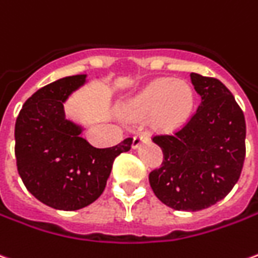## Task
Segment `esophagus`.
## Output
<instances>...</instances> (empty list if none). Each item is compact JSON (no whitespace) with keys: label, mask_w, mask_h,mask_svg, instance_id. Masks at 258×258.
I'll use <instances>...</instances> for the list:
<instances>
[{"label":"esophagus","mask_w":258,"mask_h":258,"mask_svg":"<svg viewBox=\"0 0 258 258\" xmlns=\"http://www.w3.org/2000/svg\"><path fill=\"white\" fill-rule=\"evenodd\" d=\"M148 141V134L147 133H137L133 138V148H137L141 145V142Z\"/></svg>","instance_id":"34e87169"}]
</instances>
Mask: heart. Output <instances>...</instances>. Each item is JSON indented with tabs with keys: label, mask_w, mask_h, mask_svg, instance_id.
Instances as JSON below:
<instances>
[{
	"label": "heart",
	"mask_w": 258,
	"mask_h": 258,
	"mask_svg": "<svg viewBox=\"0 0 258 258\" xmlns=\"http://www.w3.org/2000/svg\"><path fill=\"white\" fill-rule=\"evenodd\" d=\"M194 104V93L190 85L172 78H159L127 102L124 113L133 118L152 114V124L156 128L170 130L184 123Z\"/></svg>",
	"instance_id": "1"
}]
</instances>
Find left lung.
Wrapping results in <instances>:
<instances>
[{"label":"left lung","instance_id":"1","mask_svg":"<svg viewBox=\"0 0 258 258\" xmlns=\"http://www.w3.org/2000/svg\"><path fill=\"white\" fill-rule=\"evenodd\" d=\"M201 104L174 133L152 141L163 152L162 165L149 173L155 196L177 211L217 204L237 183L246 156V121L233 95L217 78L190 74Z\"/></svg>","mask_w":258,"mask_h":258}]
</instances>
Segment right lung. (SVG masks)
<instances>
[{
	"instance_id": "obj_1",
	"label": "right lung",
	"mask_w": 258,
	"mask_h": 258,
	"mask_svg": "<svg viewBox=\"0 0 258 258\" xmlns=\"http://www.w3.org/2000/svg\"><path fill=\"white\" fill-rule=\"evenodd\" d=\"M85 79L74 75L43 86L16 118L18 173L30 194L55 210H81L96 201L114 159L133 144V138H125L116 147H92L79 135L82 128L67 120L62 103Z\"/></svg>"
}]
</instances>
